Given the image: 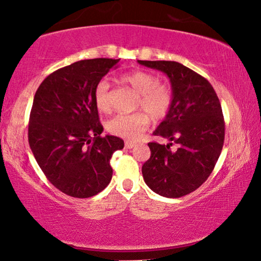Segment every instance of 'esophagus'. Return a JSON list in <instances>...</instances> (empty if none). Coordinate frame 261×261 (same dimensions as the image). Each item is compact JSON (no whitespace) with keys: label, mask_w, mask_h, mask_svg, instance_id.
Masks as SVG:
<instances>
[{"label":"esophagus","mask_w":261,"mask_h":261,"mask_svg":"<svg viewBox=\"0 0 261 261\" xmlns=\"http://www.w3.org/2000/svg\"><path fill=\"white\" fill-rule=\"evenodd\" d=\"M134 146H135V143H133V142H129V141L125 142V147L127 148V149H132Z\"/></svg>","instance_id":"1"}]
</instances>
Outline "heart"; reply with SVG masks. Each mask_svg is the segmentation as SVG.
Returning a JSON list of instances; mask_svg holds the SVG:
<instances>
[{
    "label": "heart",
    "instance_id": "b5f03b06",
    "mask_svg": "<svg viewBox=\"0 0 261 261\" xmlns=\"http://www.w3.org/2000/svg\"><path fill=\"white\" fill-rule=\"evenodd\" d=\"M121 83L133 89L139 94L135 108L139 112L132 114H118L107 121V130L111 134L127 140H138L149 127L150 119H163L171 110L174 91L168 84L160 83L159 78L150 72L135 70L121 77ZM94 102L100 112L107 113L112 110L110 83L101 79L95 85Z\"/></svg>",
    "mask_w": 261,
    "mask_h": 261
}]
</instances>
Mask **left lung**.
<instances>
[{"label": "left lung", "instance_id": "left-lung-1", "mask_svg": "<svg viewBox=\"0 0 261 261\" xmlns=\"http://www.w3.org/2000/svg\"><path fill=\"white\" fill-rule=\"evenodd\" d=\"M138 62L164 72L174 91L171 110L154 132L170 143H148L150 158L142 166L143 179L156 194L182 197L206 181L222 153V106L211 84L189 67L169 61ZM172 143L179 146L176 151L170 149Z\"/></svg>", "mask_w": 261, "mask_h": 261}]
</instances>
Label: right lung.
Segmentation results:
<instances>
[{"instance_id":"1","label":"right lung","mask_w":261,"mask_h":261,"mask_svg":"<svg viewBox=\"0 0 261 261\" xmlns=\"http://www.w3.org/2000/svg\"><path fill=\"white\" fill-rule=\"evenodd\" d=\"M119 59L95 58L62 67L43 80L30 112L28 139L36 161L52 186L89 198L111 182V158L123 140L100 136L103 128L94 102L95 85Z\"/></svg>"}]
</instances>
